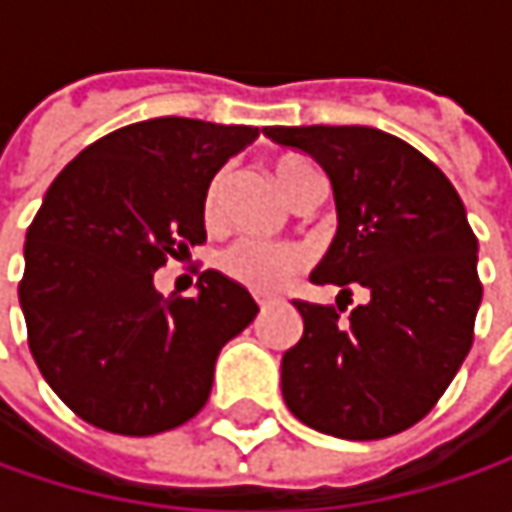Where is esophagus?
Wrapping results in <instances>:
<instances>
[{"label": "esophagus", "instance_id": "esophagus-1", "mask_svg": "<svg viewBox=\"0 0 512 512\" xmlns=\"http://www.w3.org/2000/svg\"><path fill=\"white\" fill-rule=\"evenodd\" d=\"M256 305H259V310H262V313H265L267 307L273 305V299H267V296H256Z\"/></svg>", "mask_w": 512, "mask_h": 512}]
</instances>
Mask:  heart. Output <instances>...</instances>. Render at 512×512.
<instances>
[{"instance_id": "obj_1", "label": "heart", "mask_w": 512, "mask_h": 512, "mask_svg": "<svg viewBox=\"0 0 512 512\" xmlns=\"http://www.w3.org/2000/svg\"><path fill=\"white\" fill-rule=\"evenodd\" d=\"M273 182L279 185L282 196L296 207L305 202L307 196H319V173L302 156H279L270 165ZM227 170H219L205 190L202 216L207 225H219L222 219V199H225ZM219 267L227 279L236 285L247 287L253 293H276L287 287L302 270H305V253L296 245H273V242H253L242 239L233 242L219 256Z\"/></svg>"}]
</instances>
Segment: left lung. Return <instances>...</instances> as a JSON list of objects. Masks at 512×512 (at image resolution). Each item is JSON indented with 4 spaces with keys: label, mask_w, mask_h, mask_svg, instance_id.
Wrapping results in <instances>:
<instances>
[{
    "label": "left lung",
    "mask_w": 512,
    "mask_h": 512,
    "mask_svg": "<svg viewBox=\"0 0 512 512\" xmlns=\"http://www.w3.org/2000/svg\"><path fill=\"white\" fill-rule=\"evenodd\" d=\"M330 176L339 230L316 285L367 290L342 307L293 302L305 333L282 359V396L307 427L353 442L396 436L436 407L473 347L482 305L476 233L424 153L362 125L265 128Z\"/></svg>",
    "instance_id": "obj_1"
}]
</instances>
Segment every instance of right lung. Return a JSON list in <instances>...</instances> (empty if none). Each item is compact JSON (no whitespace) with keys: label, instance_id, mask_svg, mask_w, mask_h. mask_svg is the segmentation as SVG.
<instances>
[{"label":"right lung","instance_id":"obj_1","mask_svg":"<svg viewBox=\"0 0 512 512\" xmlns=\"http://www.w3.org/2000/svg\"><path fill=\"white\" fill-rule=\"evenodd\" d=\"M259 128L162 116L96 139L45 193L25 236L19 305L33 362L99 430L156 436L205 407L219 350L259 313L216 270L199 296L153 273L207 239L210 179Z\"/></svg>","mask_w":512,"mask_h":512}]
</instances>
